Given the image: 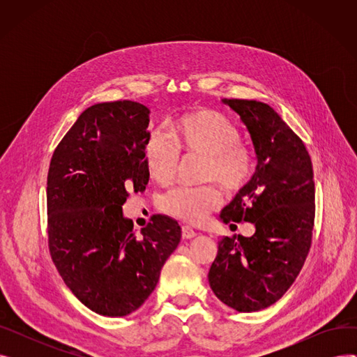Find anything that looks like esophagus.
<instances>
[{
    "instance_id": "esophagus-1",
    "label": "esophagus",
    "mask_w": 357,
    "mask_h": 357,
    "mask_svg": "<svg viewBox=\"0 0 357 357\" xmlns=\"http://www.w3.org/2000/svg\"><path fill=\"white\" fill-rule=\"evenodd\" d=\"M195 236H197V233H195L191 227H188V226H183V227H182V238L191 240V238H194Z\"/></svg>"
}]
</instances>
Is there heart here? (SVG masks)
Here are the masks:
<instances>
[{
    "label": "heart",
    "mask_w": 357,
    "mask_h": 357,
    "mask_svg": "<svg viewBox=\"0 0 357 357\" xmlns=\"http://www.w3.org/2000/svg\"><path fill=\"white\" fill-rule=\"evenodd\" d=\"M171 136L185 152L205 156L204 179H214L227 191H238L249 181L250 155L238 144V130L226 116L211 109L190 112L174 123ZM174 145L160 131H152L146 140L147 171L160 183L175 176L179 152ZM220 204L221 192L213 185L179 186L160 199L166 214L186 222L202 221Z\"/></svg>",
    "instance_id": "b5f03b06"
}]
</instances>
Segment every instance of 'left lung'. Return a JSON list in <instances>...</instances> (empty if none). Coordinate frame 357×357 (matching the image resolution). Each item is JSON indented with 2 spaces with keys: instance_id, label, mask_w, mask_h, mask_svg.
<instances>
[{
  "instance_id": "1",
  "label": "left lung",
  "mask_w": 357,
  "mask_h": 357,
  "mask_svg": "<svg viewBox=\"0 0 357 357\" xmlns=\"http://www.w3.org/2000/svg\"><path fill=\"white\" fill-rule=\"evenodd\" d=\"M221 101L246 126L257 165L218 218L226 224L252 222L255 234L218 241L208 282L227 307L255 312L282 298L304 266L315 211L312 163L303 140L271 105Z\"/></svg>"
}]
</instances>
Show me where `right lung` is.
<instances>
[{"instance_id": "right-lung-1", "label": "right lung", "mask_w": 357, "mask_h": 357, "mask_svg": "<svg viewBox=\"0 0 357 357\" xmlns=\"http://www.w3.org/2000/svg\"><path fill=\"white\" fill-rule=\"evenodd\" d=\"M149 108L135 101L86 108L54 149L47 175L52 259L91 311L124 317L143 305L181 241V227L153 215L136 236L123 214L128 191L149 182Z\"/></svg>"}]
</instances>
